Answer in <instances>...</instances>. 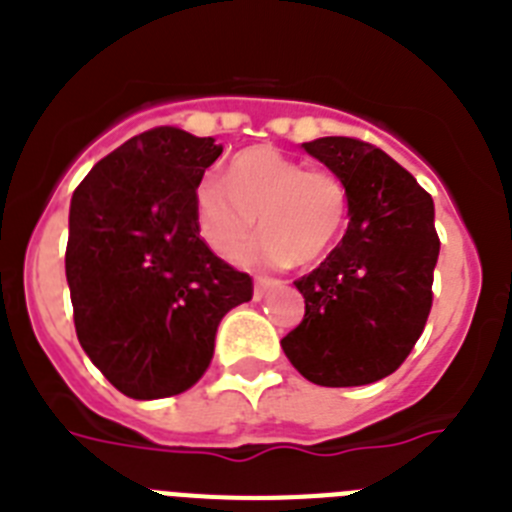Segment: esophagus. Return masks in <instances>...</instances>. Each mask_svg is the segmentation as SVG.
Here are the masks:
<instances>
[{
  "label": "esophagus",
  "mask_w": 512,
  "mask_h": 512,
  "mask_svg": "<svg viewBox=\"0 0 512 512\" xmlns=\"http://www.w3.org/2000/svg\"><path fill=\"white\" fill-rule=\"evenodd\" d=\"M279 284H282V282H277V279L259 277V279H256V287H253V297H256V300H261V297H264L266 292H271V289H277Z\"/></svg>",
  "instance_id": "34e87169"
}]
</instances>
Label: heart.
Wrapping results in <instances>:
<instances>
[{
    "label": "heart",
    "mask_w": 512,
    "mask_h": 512,
    "mask_svg": "<svg viewBox=\"0 0 512 512\" xmlns=\"http://www.w3.org/2000/svg\"><path fill=\"white\" fill-rule=\"evenodd\" d=\"M194 215L207 246L235 256L260 217L261 239L241 252L251 266H310L336 246L348 194L336 174L307 169L271 146L241 151L225 179L205 174L194 189Z\"/></svg>",
    "instance_id": "heart-1"
}]
</instances>
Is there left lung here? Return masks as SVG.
I'll use <instances>...</instances> for the list:
<instances>
[{
    "mask_svg": "<svg viewBox=\"0 0 512 512\" xmlns=\"http://www.w3.org/2000/svg\"><path fill=\"white\" fill-rule=\"evenodd\" d=\"M302 148L346 187L348 228L295 282L305 318L282 348L320 387L372 384L408 359L431 312L436 210L410 171L364 140L330 135Z\"/></svg>",
    "mask_w": 512,
    "mask_h": 512,
    "instance_id": "8db88e82",
    "label": "left lung"
}]
</instances>
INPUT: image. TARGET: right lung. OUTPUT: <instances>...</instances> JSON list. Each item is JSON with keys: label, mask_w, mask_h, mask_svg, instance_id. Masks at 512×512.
<instances>
[{"label": "right lung", "mask_w": 512, "mask_h": 512, "mask_svg": "<svg viewBox=\"0 0 512 512\" xmlns=\"http://www.w3.org/2000/svg\"><path fill=\"white\" fill-rule=\"evenodd\" d=\"M223 146L153 128L104 156L69 210L66 282L84 354L122 395L187 392L215 354L225 312L248 302V274L200 238L194 189Z\"/></svg>", "instance_id": "add662e5"}]
</instances>
